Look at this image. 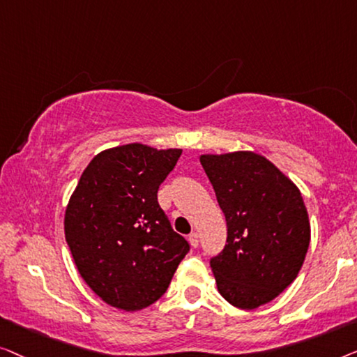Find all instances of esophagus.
<instances>
[{
	"instance_id": "obj_1",
	"label": "esophagus",
	"mask_w": 357,
	"mask_h": 357,
	"mask_svg": "<svg viewBox=\"0 0 357 357\" xmlns=\"http://www.w3.org/2000/svg\"><path fill=\"white\" fill-rule=\"evenodd\" d=\"M188 239H189V243H190V245H192V248H197V245H199V234L195 233V231H194V233L189 234Z\"/></svg>"
}]
</instances>
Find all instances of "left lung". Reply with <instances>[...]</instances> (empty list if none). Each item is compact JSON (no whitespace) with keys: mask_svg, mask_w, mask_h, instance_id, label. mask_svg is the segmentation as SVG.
Masks as SVG:
<instances>
[{"mask_svg":"<svg viewBox=\"0 0 357 357\" xmlns=\"http://www.w3.org/2000/svg\"><path fill=\"white\" fill-rule=\"evenodd\" d=\"M200 163L227 218L228 238L210 259L220 294L252 310L298 277L310 243L305 204L293 181L254 152L202 155Z\"/></svg>","mask_w":357,"mask_h":357,"instance_id":"left-lung-1","label":"left lung"}]
</instances>
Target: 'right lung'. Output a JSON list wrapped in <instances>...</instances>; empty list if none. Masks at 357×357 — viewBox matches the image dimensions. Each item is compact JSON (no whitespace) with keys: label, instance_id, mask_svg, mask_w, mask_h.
Segmentation results:
<instances>
[{"label":"right lung","instance_id":"right-lung-1","mask_svg":"<svg viewBox=\"0 0 357 357\" xmlns=\"http://www.w3.org/2000/svg\"><path fill=\"white\" fill-rule=\"evenodd\" d=\"M181 149H108L84 169L64 215L80 277L113 307L140 310L168 289L189 243L172 228L157 192Z\"/></svg>","mask_w":357,"mask_h":357}]
</instances>
